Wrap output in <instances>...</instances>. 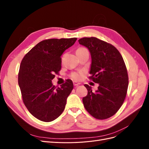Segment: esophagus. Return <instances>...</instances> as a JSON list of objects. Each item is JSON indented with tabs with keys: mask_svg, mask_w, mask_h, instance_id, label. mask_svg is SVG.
Instances as JSON below:
<instances>
[{
	"mask_svg": "<svg viewBox=\"0 0 149 149\" xmlns=\"http://www.w3.org/2000/svg\"><path fill=\"white\" fill-rule=\"evenodd\" d=\"M81 83H79V82H77V81H73V84L74 86H78V85H79Z\"/></svg>",
	"mask_w": 149,
	"mask_h": 149,
	"instance_id": "obj_1",
	"label": "esophagus"
}]
</instances>
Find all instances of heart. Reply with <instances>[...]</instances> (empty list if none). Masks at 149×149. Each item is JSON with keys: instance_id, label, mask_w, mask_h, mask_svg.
Listing matches in <instances>:
<instances>
[{"instance_id": "heart-1", "label": "heart", "mask_w": 149, "mask_h": 149, "mask_svg": "<svg viewBox=\"0 0 149 149\" xmlns=\"http://www.w3.org/2000/svg\"><path fill=\"white\" fill-rule=\"evenodd\" d=\"M83 50H86V49L84 48H78L77 50H76V52H80V51H83ZM81 74H82V72H79V73H73L71 74V77L74 80H79L80 78H81Z\"/></svg>"}]
</instances>
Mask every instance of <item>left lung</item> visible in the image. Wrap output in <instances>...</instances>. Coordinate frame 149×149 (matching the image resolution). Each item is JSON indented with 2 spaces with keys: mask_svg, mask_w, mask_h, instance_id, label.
<instances>
[{
  "mask_svg": "<svg viewBox=\"0 0 149 149\" xmlns=\"http://www.w3.org/2000/svg\"><path fill=\"white\" fill-rule=\"evenodd\" d=\"M78 42L91 54L89 78L99 84L95 92L84 84L88 94L83 98L84 106L94 118H109L120 109L127 94L129 78L123 58L115 47L96 37H84Z\"/></svg>",
  "mask_w": 149,
  "mask_h": 149,
  "instance_id": "left-lung-1",
  "label": "left lung"
}]
</instances>
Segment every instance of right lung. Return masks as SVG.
<instances>
[{"mask_svg": "<svg viewBox=\"0 0 149 149\" xmlns=\"http://www.w3.org/2000/svg\"><path fill=\"white\" fill-rule=\"evenodd\" d=\"M77 38H52L40 42L22 60L18 82L22 100L35 118L51 122L63 112L73 89L71 79L56 88L52 81L61 68V56Z\"/></svg>", "mask_w": 149, "mask_h": 149, "instance_id": "obj_1", "label": "right lung"}]
</instances>
